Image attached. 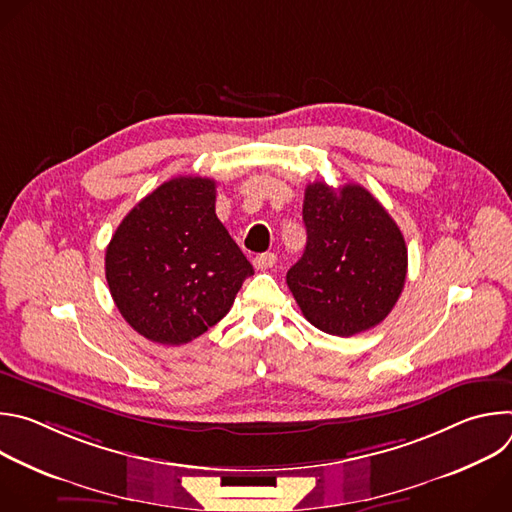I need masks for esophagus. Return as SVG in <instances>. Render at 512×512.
Instances as JSON below:
<instances>
[{"label": "esophagus", "mask_w": 512, "mask_h": 512, "mask_svg": "<svg viewBox=\"0 0 512 512\" xmlns=\"http://www.w3.org/2000/svg\"><path fill=\"white\" fill-rule=\"evenodd\" d=\"M275 261H277L275 253H261L253 259V265H255V269L263 271V269H271L275 265Z\"/></svg>", "instance_id": "obj_1"}]
</instances>
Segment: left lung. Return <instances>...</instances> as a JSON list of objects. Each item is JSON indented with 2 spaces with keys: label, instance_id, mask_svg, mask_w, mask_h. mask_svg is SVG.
<instances>
[{
  "label": "left lung",
  "instance_id": "1",
  "mask_svg": "<svg viewBox=\"0 0 512 512\" xmlns=\"http://www.w3.org/2000/svg\"><path fill=\"white\" fill-rule=\"evenodd\" d=\"M308 243L287 271V287L302 314L332 336H354L381 324L407 277V247L383 204L358 184L334 190L306 186Z\"/></svg>",
  "mask_w": 512,
  "mask_h": 512
}]
</instances>
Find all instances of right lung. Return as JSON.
<instances>
[{
  "instance_id": "obj_1",
  "label": "right lung",
  "mask_w": 512,
  "mask_h": 512,
  "mask_svg": "<svg viewBox=\"0 0 512 512\" xmlns=\"http://www.w3.org/2000/svg\"><path fill=\"white\" fill-rule=\"evenodd\" d=\"M214 202V180L172 178L127 212L107 247L113 302L152 342L178 346L198 338L229 314L253 275Z\"/></svg>"
}]
</instances>
